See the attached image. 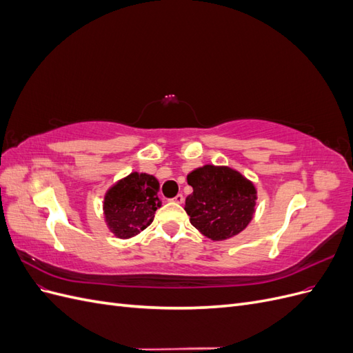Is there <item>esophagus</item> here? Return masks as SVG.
<instances>
[{
	"instance_id": "34e87169",
	"label": "esophagus",
	"mask_w": 353,
	"mask_h": 353,
	"mask_svg": "<svg viewBox=\"0 0 353 353\" xmlns=\"http://www.w3.org/2000/svg\"><path fill=\"white\" fill-rule=\"evenodd\" d=\"M172 201L176 203V205H183V203H184V196L183 194H178V196H175L172 199Z\"/></svg>"
}]
</instances>
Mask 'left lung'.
Segmentation results:
<instances>
[{
  "label": "left lung",
  "instance_id": "obj_1",
  "mask_svg": "<svg viewBox=\"0 0 353 353\" xmlns=\"http://www.w3.org/2000/svg\"><path fill=\"white\" fill-rule=\"evenodd\" d=\"M193 193L185 199L190 222L212 241L236 237L252 222L258 190L230 166L203 165L187 175Z\"/></svg>",
  "mask_w": 353,
  "mask_h": 353
}]
</instances>
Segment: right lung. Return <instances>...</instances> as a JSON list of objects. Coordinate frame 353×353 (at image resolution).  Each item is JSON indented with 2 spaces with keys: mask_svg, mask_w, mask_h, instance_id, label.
I'll return each mask as SVG.
<instances>
[{
  "mask_svg": "<svg viewBox=\"0 0 353 353\" xmlns=\"http://www.w3.org/2000/svg\"><path fill=\"white\" fill-rule=\"evenodd\" d=\"M159 188L154 175L131 172L105 191L103 216L114 237L132 239L150 225L156 210L162 206L157 196Z\"/></svg>",
  "mask_w": 353,
  "mask_h": 353,
  "instance_id": "add662e5",
  "label": "right lung"
}]
</instances>
